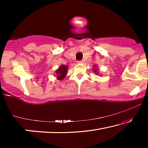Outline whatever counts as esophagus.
<instances>
[{"instance_id":"34e87169","label":"esophagus","mask_w":148,"mask_h":148,"mask_svg":"<svg viewBox=\"0 0 148 148\" xmlns=\"http://www.w3.org/2000/svg\"><path fill=\"white\" fill-rule=\"evenodd\" d=\"M83 61H77V63H83Z\"/></svg>"}]
</instances>
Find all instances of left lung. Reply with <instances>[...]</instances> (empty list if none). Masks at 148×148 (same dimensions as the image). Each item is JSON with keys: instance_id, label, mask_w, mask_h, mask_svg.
I'll list each match as a JSON object with an SVG mask.
<instances>
[{"instance_id": "obj_1", "label": "left lung", "mask_w": 148, "mask_h": 148, "mask_svg": "<svg viewBox=\"0 0 148 148\" xmlns=\"http://www.w3.org/2000/svg\"><path fill=\"white\" fill-rule=\"evenodd\" d=\"M92 71H93V72H94L97 75V74H99V69H97V66L96 64L93 65V69H92Z\"/></svg>"}]
</instances>
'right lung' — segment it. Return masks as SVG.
I'll return each instance as SVG.
<instances>
[{
  "label": "right lung",
  "mask_w": 148,
  "mask_h": 148,
  "mask_svg": "<svg viewBox=\"0 0 148 148\" xmlns=\"http://www.w3.org/2000/svg\"><path fill=\"white\" fill-rule=\"evenodd\" d=\"M69 66L67 65L62 64L60 66L58 69L56 71V75L55 77H57V79L62 80L64 79L67 74V71H68Z\"/></svg>",
  "instance_id": "obj_1"
}]
</instances>
